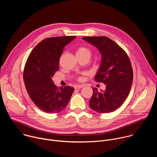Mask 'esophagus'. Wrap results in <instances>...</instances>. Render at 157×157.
<instances>
[{"mask_svg":"<svg viewBox=\"0 0 157 157\" xmlns=\"http://www.w3.org/2000/svg\"><path fill=\"white\" fill-rule=\"evenodd\" d=\"M84 87V85H79V84H77V85H75V89H80V88H82Z\"/></svg>","mask_w":157,"mask_h":157,"instance_id":"34e87169","label":"esophagus"}]
</instances>
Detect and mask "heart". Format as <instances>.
<instances>
[{"instance_id": "obj_1", "label": "heart", "mask_w": 157, "mask_h": 157, "mask_svg": "<svg viewBox=\"0 0 157 157\" xmlns=\"http://www.w3.org/2000/svg\"><path fill=\"white\" fill-rule=\"evenodd\" d=\"M76 55H79V56H87L89 58H90L91 56V51L89 50L88 48L84 47H81L78 48L77 51H76ZM82 78H79V80H82Z\"/></svg>"}]
</instances>
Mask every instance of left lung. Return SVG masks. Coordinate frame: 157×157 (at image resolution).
Returning a JSON list of instances; mask_svg holds the SVG:
<instances>
[{"label":"left lung","mask_w":157,"mask_h":157,"mask_svg":"<svg viewBox=\"0 0 157 157\" xmlns=\"http://www.w3.org/2000/svg\"><path fill=\"white\" fill-rule=\"evenodd\" d=\"M82 39L100 52L101 64L94 79L105 84V89L101 92L92 87L89 107L99 113H111L121 106L130 91L133 71L130 59L124 50L108 37L86 36Z\"/></svg>","instance_id":"obj_1"}]
</instances>
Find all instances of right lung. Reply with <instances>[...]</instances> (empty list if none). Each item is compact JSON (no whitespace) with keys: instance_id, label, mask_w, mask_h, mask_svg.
<instances>
[{"instance_id":"obj_1","label":"right lung","mask_w":157,"mask_h":157,"mask_svg":"<svg viewBox=\"0 0 157 157\" xmlns=\"http://www.w3.org/2000/svg\"><path fill=\"white\" fill-rule=\"evenodd\" d=\"M75 36L48 38L33 49L26 62L24 81L27 93L35 105L47 113H58L68 104L74 88H58L52 78L59 70V60L66 45Z\"/></svg>"}]
</instances>
